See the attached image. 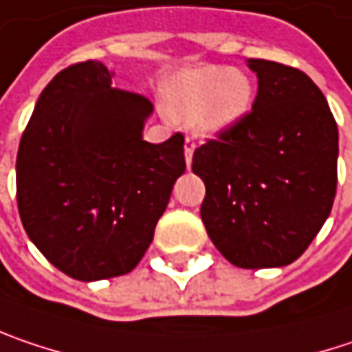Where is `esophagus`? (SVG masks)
Listing matches in <instances>:
<instances>
[{
  "instance_id": "34e87169",
  "label": "esophagus",
  "mask_w": 352,
  "mask_h": 352,
  "mask_svg": "<svg viewBox=\"0 0 352 352\" xmlns=\"http://www.w3.org/2000/svg\"><path fill=\"white\" fill-rule=\"evenodd\" d=\"M194 148H196V142L192 136H186V144H184V156H186V166L190 168L192 164V154H194Z\"/></svg>"
}]
</instances>
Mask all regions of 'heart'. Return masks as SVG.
<instances>
[{
	"label": "heart",
	"mask_w": 352,
	"mask_h": 352,
	"mask_svg": "<svg viewBox=\"0 0 352 352\" xmlns=\"http://www.w3.org/2000/svg\"><path fill=\"white\" fill-rule=\"evenodd\" d=\"M164 104L172 118L198 120L204 134H218L250 110L252 84L246 74L222 65L188 69L166 84Z\"/></svg>",
	"instance_id": "obj_1"
}]
</instances>
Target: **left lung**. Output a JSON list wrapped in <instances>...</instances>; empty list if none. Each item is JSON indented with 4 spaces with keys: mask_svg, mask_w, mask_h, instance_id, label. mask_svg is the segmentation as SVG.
Here are the masks:
<instances>
[{
    "mask_svg": "<svg viewBox=\"0 0 352 352\" xmlns=\"http://www.w3.org/2000/svg\"><path fill=\"white\" fill-rule=\"evenodd\" d=\"M252 110L194 150L206 184L200 216L222 256L240 268L294 263L337 194L339 130L322 91L285 63L248 60Z\"/></svg>",
    "mask_w": 352,
    "mask_h": 352,
    "instance_id": "obj_1",
    "label": "left lung"
}]
</instances>
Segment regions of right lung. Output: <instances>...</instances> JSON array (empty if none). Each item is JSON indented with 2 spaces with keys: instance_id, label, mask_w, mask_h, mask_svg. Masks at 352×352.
Instances as JSON below:
<instances>
[{
  "instance_id": "1",
  "label": "right lung",
  "mask_w": 352,
  "mask_h": 352,
  "mask_svg": "<svg viewBox=\"0 0 352 352\" xmlns=\"http://www.w3.org/2000/svg\"><path fill=\"white\" fill-rule=\"evenodd\" d=\"M102 62L74 63L41 91L17 150V210L39 252L76 280L136 268L172 186L184 136L142 140L152 102L112 88Z\"/></svg>"
}]
</instances>
